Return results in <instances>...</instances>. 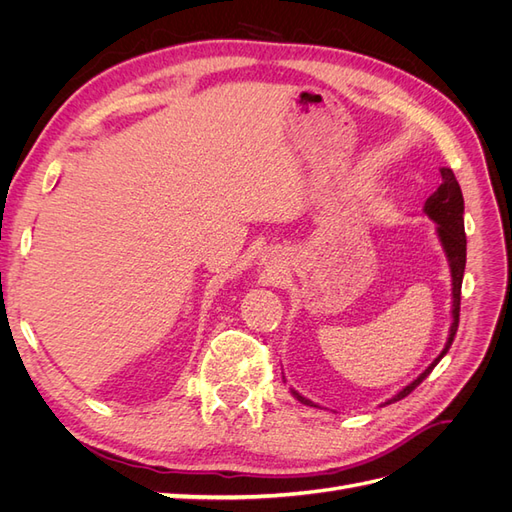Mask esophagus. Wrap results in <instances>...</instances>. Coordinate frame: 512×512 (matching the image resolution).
Wrapping results in <instances>:
<instances>
[{"label": "esophagus", "instance_id": "esophagus-1", "mask_svg": "<svg viewBox=\"0 0 512 512\" xmlns=\"http://www.w3.org/2000/svg\"><path fill=\"white\" fill-rule=\"evenodd\" d=\"M262 260H269V258H262ZM273 262H277V260H269V262H267V265H273Z\"/></svg>", "mask_w": 512, "mask_h": 512}]
</instances>
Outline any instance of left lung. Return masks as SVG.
<instances>
[{
	"mask_svg": "<svg viewBox=\"0 0 512 512\" xmlns=\"http://www.w3.org/2000/svg\"><path fill=\"white\" fill-rule=\"evenodd\" d=\"M442 175V183L440 188L433 192L427 200H425V213L429 218L438 224V239L444 247V254L448 258V267H451V277H453V324H451V333H448V342L444 346V350L438 354V359L433 361L421 376H418L414 382H410L406 389H401L395 397H391L386 404H395V401L408 397L418 384H421L429 374L431 369L440 363L442 356L451 348L457 327H459V305H461V282H463V269H466V230H463V194L459 183L455 179V173L451 168H440ZM290 393L297 397L301 404L305 406H314L318 408L314 401L305 399L303 395H299L294 389H290Z\"/></svg>",
	"mask_w": 512,
	"mask_h": 512,
	"instance_id": "1",
	"label": "left lung"
}]
</instances>
